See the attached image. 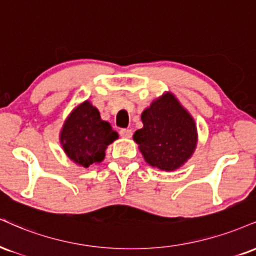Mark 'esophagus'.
Masks as SVG:
<instances>
[{
    "instance_id": "esophagus-1",
    "label": "esophagus",
    "mask_w": 256,
    "mask_h": 256,
    "mask_svg": "<svg viewBox=\"0 0 256 256\" xmlns=\"http://www.w3.org/2000/svg\"><path fill=\"white\" fill-rule=\"evenodd\" d=\"M119 134L122 138H131L132 136V131L130 128H122V130L119 131Z\"/></svg>"
}]
</instances>
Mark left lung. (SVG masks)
Segmentation results:
<instances>
[{"mask_svg":"<svg viewBox=\"0 0 256 256\" xmlns=\"http://www.w3.org/2000/svg\"><path fill=\"white\" fill-rule=\"evenodd\" d=\"M140 118L143 128L134 132V140L150 166L175 170L194 152L198 140L194 119L172 93L154 100Z\"/></svg>","mask_w":256,"mask_h":256,"instance_id":"left-lung-1","label":"left lung"}]
</instances>
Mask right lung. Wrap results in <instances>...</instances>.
Masks as SVG:
<instances>
[{
    "label": "right lung",
    "mask_w": 256,
    "mask_h": 256,
    "mask_svg": "<svg viewBox=\"0 0 256 256\" xmlns=\"http://www.w3.org/2000/svg\"><path fill=\"white\" fill-rule=\"evenodd\" d=\"M118 138L110 122L101 119L96 107L89 101L70 113L60 131V144L72 161L88 168L104 158L107 146Z\"/></svg>",
    "instance_id": "right-lung-1"
}]
</instances>
